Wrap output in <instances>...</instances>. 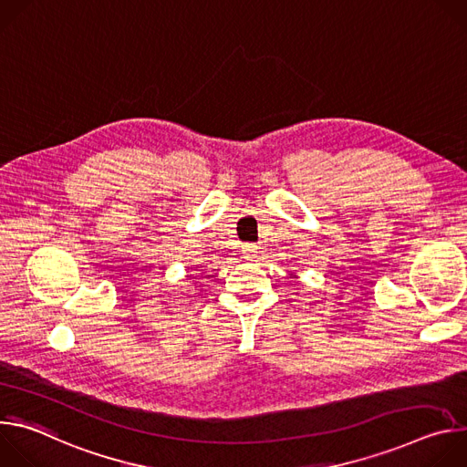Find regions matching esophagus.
Here are the masks:
<instances>
[{
  "instance_id": "34e87169",
  "label": "esophagus",
  "mask_w": 467,
  "mask_h": 467,
  "mask_svg": "<svg viewBox=\"0 0 467 467\" xmlns=\"http://www.w3.org/2000/svg\"><path fill=\"white\" fill-rule=\"evenodd\" d=\"M256 253H258V247H256V245H253V244H247V245L244 247V256H245L247 260L254 258V256H256Z\"/></svg>"
}]
</instances>
